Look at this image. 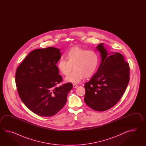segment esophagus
I'll list each match as a JSON object with an SVG mask.
<instances>
[{"mask_svg":"<svg viewBox=\"0 0 146 146\" xmlns=\"http://www.w3.org/2000/svg\"><path fill=\"white\" fill-rule=\"evenodd\" d=\"M78 87V85L77 84H73V88H77Z\"/></svg>","mask_w":146,"mask_h":146,"instance_id":"34e87169","label":"esophagus"}]
</instances>
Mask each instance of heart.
I'll return each instance as SVG.
<instances>
[{
  "label": "heart",
  "mask_w": 146,
  "mask_h": 146,
  "mask_svg": "<svg viewBox=\"0 0 146 146\" xmlns=\"http://www.w3.org/2000/svg\"><path fill=\"white\" fill-rule=\"evenodd\" d=\"M67 58H60L57 68L64 75L68 74L72 68L74 70L66 78V80L77 84L84 77H92L96 73L99 64V56L93 50H89L78 46L71 48L67 53Z\"/></svg>",
  "instance_id": "1"
}]
</instances>
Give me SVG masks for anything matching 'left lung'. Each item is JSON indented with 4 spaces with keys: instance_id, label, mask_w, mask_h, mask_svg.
I'll return each mask as SVG.
<instances>
[{
    "instance_id": "1",
    "label": "left lung",
    "mask_w": 146,
    "mask_h": 146,
    "mask_svg": "<svg viewBox=\"0 0 146 146\" xmlns=\"http://www.w3.org/2000/svg\"><path fill=\"white\" fill-rule=\"evenodd\" d=\"M96 48L102 61L98 71L84 84V102L90 108L104 111L116 105L121 99L129 81V65L121 53H108L100 44Z\"/></svg>"
}]
</instances>
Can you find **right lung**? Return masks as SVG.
<instances>
[{
    "label": "right lung",
    "mask_w": 146,
    "mask_h": 146,
    "mask_svg": "<svg viewBox=\"0 0 146 146\" xmlns=\"http://www.w3.org/2000/svg\"><path fill=\"white\" fill-rule=\"evenodd\" d=\"M55 47L36 49L28 54L18 66L16 84L19 96L28 109L44 117L56 114L65 105L71 83L62 84L56 65L61 57Z\"/></svg>",
    "instance_id": "right-lung-1"
}]
</instances>
